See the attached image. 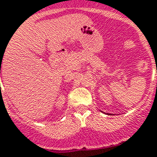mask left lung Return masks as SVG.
<instances>
[{"instance_id": "obj_1", "label": "left lung", "mask_w": 157, "mask_h": 157, "mask_svg": "<svg viewBox=\"0 0 157 157\" xmlns=\"http://www.w3.org/2000/svg\"><path fill=\"white\" fill-rule=\"evenodd\" d=\"M101 112H102V111H101ZM106 114H109V113H106Z\"/></svg>"}]
</instances>
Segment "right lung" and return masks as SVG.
<instances>
[{
  "instance_id": "obj_1",
  "label": "right lung",
  "mask_w": 157,
  "mask_h": 157,
  "mask_svg": "<svg viewBox=\"0 0 157 157\" xmlns=\"http://www.w3.org/2000/svg\"><path fill=\"white\" fill-rule=\"evenodd\" d=\"M0 71H1V69H0ZM0 73H1V72H0Z\"/></svg>"
}]
</instances>
